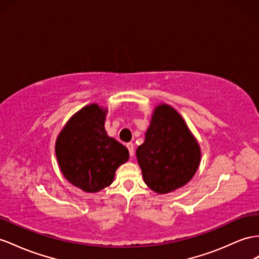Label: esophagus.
Segmentation results:
<instances>
[{"label":"esophagus","instance_id":"obj_1","mask_svg":"<svg viewBox=\"0 0 259 259\" xmlns=\"http://www.w3.org/2000/svg\"><path fill=\"white\" fill-rule=\"evenodd\" d=\"M127 148L129 150L130 156H134V154H135V145H134V143H131V142L127 143Z\"/></svg>","mask_w":259,"mask_h":259}]
</instances>
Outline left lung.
I'll return each instance as SVG.
<instances>
[{"label": "left lung", "instance_id": "left-lung-1", "mask_svg": "<svg viewBox=\"0 0 259 259\" xmlns=\"http://www.w3.org/2000/svg\"><path fill=\"white\" fill-rule=\"evenodd\" d=\"M200 157V147L182 116L166 104L158 105L137 149L144 183L157 194H168L194 177Z\"/></svg>", "mask_w": 259, "mask_h": 259}]
</instances>
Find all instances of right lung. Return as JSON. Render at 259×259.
Returning <instances> with one entry per match:
<instances>
[{
    "label": "right lung",
    "instance_id": "right-lung-1",
    "mask_svg": "<svg viewBox=\"0 0 259 259\" xmlns=\"http://www.w3.org/2000/svg\"><path fill=\"white\" fill-rule=\"evenodd\" d=\"M107 109L91 104L64 125L56 141V155L63 176L86 193L108 187L116 169L129 158L128 149L105 130Z\"/></svg>",
    "mask_w": 259,
    "mask_h": 259
}]
</instances>
